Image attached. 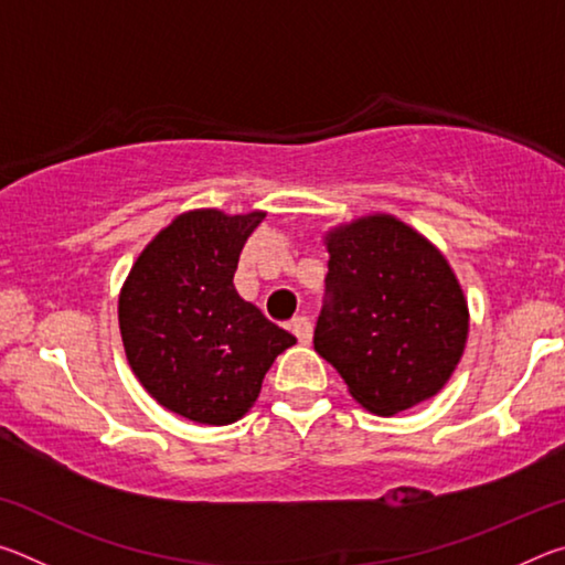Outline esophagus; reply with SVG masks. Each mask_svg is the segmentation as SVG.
<instances>
[{"label":"esophagus","instance_id":"1","mask_svg":"<svg viewBox=\"0 0 565 565\" xmlns=\"http://www.w3.org/2000/svg\"><path fill=\"white\" fill-rule=\"evenodd\" d=\"M289 329L294 331V337L299 339L301 343H309L311 341V321L306 317H296L289 321Z\"/></svg>","mask_w":565,"mask_h":565}]
</instances>
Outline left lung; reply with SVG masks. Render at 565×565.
Wrapping results in <instances>:
<instances>
[{"label": "left lung", "mask_w": 565, "mask_h": 565, "mask_svg": "<svg viewBox=\"0 0 565 565\" xmlns=\"http://www.w3.org/2000/svg\"><path fill=\"white\" fill-rule=\"evenodd\" d=\"M327 294L313 349L351 396L394 416L444 388L461 359L468 306L436 246L376 214L327 234Z\"/></svg>", "instance_id": "obj_1"}]
</instances>
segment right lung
Listing matches in <instances>:
<instances>
[{
    "label": "right lung",
    "mask_w": 565,
    "mask_h": 565,
    "mask_svg": "<svg viewBox=\"0 0 565 565\" xmlns=\"http://www.w3.org/2000/svg\"><path fill=\"white\" fill-rule=\"evenodd\" d=\"M264 216H177L141 252L119 296L131 371L151 398L196 424L242 418L274 359L296 343L234 289L238 254Z\"/></svg>",
    "instance_id": "right-lung-1"
}]
</instances>
